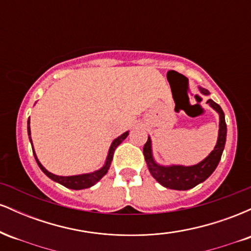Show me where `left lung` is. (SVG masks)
Returning <instances> with one entry per match:
<instances>
[{
  "mask_svg": "<svg viewBox=\"0 0 251 251\" xmlns=\"http://www.w3.org/2000/svg\"><path fill=\"white\" fill-rule=\"evenodd\" d=\"M198 91L203 96H209L208 89L198 86ZM206 103L215 109L220 117V124H218V137L214 150L206 155L203 160L195 165H180V164H171V165H163L159 164L153 157L152 151V140L149 135V139L144 145V155H145V162L148 169L152 177L154 178L160 185L164 188L172 190H189L195 188L198 184L206 180L212 172L217 168L220 163L222 153L224 151L226 140V117H224L223 109L218 103H216L212 99H209Z\"/></svg>",
  "mask_w": 251,
  "mask_h": 251,
  "instance_id": "8db88e82",
  "label": "left lung"
}]
</instances>
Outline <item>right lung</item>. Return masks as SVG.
<instances>
[{
  "instance_id": "add662e5",
  "label": "right lung",
  "mask_w": 251,
  "mask_h": 251,
  "mask_svg": "<svg viewBox=\"0 0 251 251\" xmlns=\"http://www.w3.org/2000/svg\"><path fill=\"white\" fill-rule=\"evenodd\" d=\"M27 129H28V135H29V142L31 144V149H33L34 157H35V160H36L37 165H39V168L41 169L43 174L47 176V177H50L51 180L56 181V183L61 184V185L66 186V188H68V189H72V190L88 189V188H91V186L96 185L98 181L101 179L103 176L107 174V171L109 170V166H111L112 159H113L114 151H116V149L118 148V146L123 143V140L126 139V137H127L129 133V131H126L125 133L119 135V137L116 138V139L112 142L111 146H109V149H108V153H107V157H106L105 164H103V165L99 170H96V171H93V172H89V174H81V175H74V176H57V175H54V174H51V172L48 171V170L46 169L41 163H40V160L37 159V155L35 153V151H34L33 140H31V135H30L31 134L30 133V119H28Z\"/></svg>"
}]
</instances>
